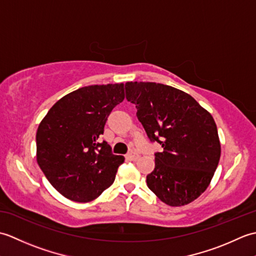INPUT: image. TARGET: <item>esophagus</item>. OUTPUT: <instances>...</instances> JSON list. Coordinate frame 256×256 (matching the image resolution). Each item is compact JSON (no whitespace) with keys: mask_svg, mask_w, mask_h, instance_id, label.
<instances>
[{"mask_svg":"<svg viewBox=\"0 0 256 256\" xmlns=\"http://www.w3.org/2000/svg\"><path fill=\"white\" fill-rule=\"evenodd\" d=\"M126 158L130 160H136L140 158V155L134 153V152H130V153L126 155Z\"/></svg>","mask_w":256,"mask_h":256,"instance_id":"34e87169","label":"esophagus"}]
</instances>
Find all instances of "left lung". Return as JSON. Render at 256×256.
Segmentation results:
<instances>
[{"label":"left lung","instance_id":"left-lung-1","mask_svg":"<svg viewBox=\"0 0 256 256\" xmlns=\"http://www.w3.org/2000/svg\"><path fill=\"white\" fill-rule=\"evenodd\" d=\"M126 99L152 142L162 145L148 188L172 206L188 204L208 188L221 145L214 118L192 96L156 82H126Z\"/></svg>","mask_w":256,"mask_h":256}]
</instances>
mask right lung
<instances>
[{"label": "right lung", "instance_id": "add662e5", "mask_svg": "<svg viewBox=\"0 0 256 256\" xmlns=\"http://www.w3.org/2000/svg\"><path fill=\"white\" fill-rule=\"evenodd\" d=\"M124 100V84H94L62 96L42 120L36 157L52 187L77 202L99 197L113 184L124 157L99 142L113 108Z\"/></svg>", "mask_w": 256, "mask_h": 256}]
</instances>
